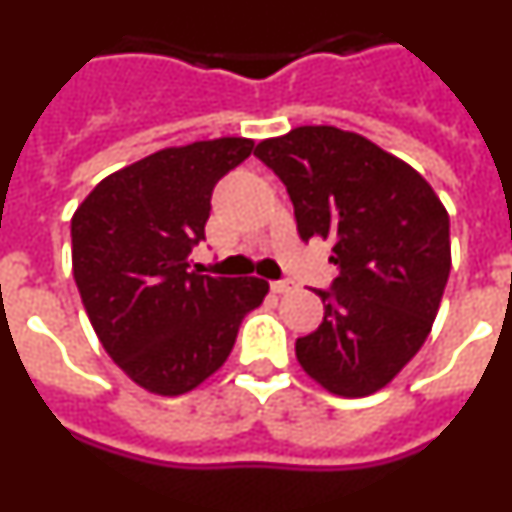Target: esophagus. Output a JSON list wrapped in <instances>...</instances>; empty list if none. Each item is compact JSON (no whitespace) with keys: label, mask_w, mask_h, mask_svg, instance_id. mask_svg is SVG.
Listing matches in <instances>:
<instances>
[{"label":"esophagus","mask_w":512,"mask_h":512,"mask_svg":"<svg viewBox=\"0 0 512 512\" xmlns=\"http://www.w3.org/2000/svg\"><path fill=\"white\" fill-rule=\"evenodd\" d=\"M295 289V282H289V279H282V282H271V292L274 295H287Z\"/></svg>","instance_id":"34e87169"}]
</instances>
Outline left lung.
I'll return each mask as SVG.
<instances>
[{"mask_svg": "<svg viewBox=\"0 0 512 512\" xmlns=\"http://www.w3.org/2000/svg\"><path fill=\"white\" fill-rule=\"evenodd\" d=\"M253 156L284 182L302 241L330 238L338 274L315 289L323 323L300 366L338 397H366L425 343L451 271L449 212L410 164L359 133L302 125Z\"/></svg>", "mask_w": 512, "mask_h": 512, "instance_id": "left-lung-1", "label": "left lung"}]
</instances>
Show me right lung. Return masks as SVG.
Returning a JSON list of instances; mask_svg holds the SVG:
<instances>
[{
  "mask_svg": "<svg viewBox=\"0 0 512 512\" xmlns=\"http://www.w3.org/2000/svg\"><path fill=\"white\" fill-rule=\"evenodd\" d=\"M253 151L248 138L164 148L104 176L71 217V264L104 351L153 395L215 374L269 282L189 271L215 184Z\"/></svg>",
  "mask_w": 512,
  "mask_h": 512,
  "instance_id": "obj_1",
  "label": "right lung"
}]
</instances>
